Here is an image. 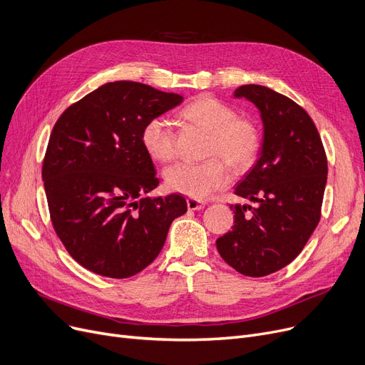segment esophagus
I'll return each instance as SVG.
<instances>
[{"label":"esophagus","instance_id":"34e87169","mask_svg":"<svg viewBox=\"0 0 365 365\" xmlns=\"http://www.w3.org/2000/svg\"><path fill=\"white\" fill-rule=\"evenodd\" d=\"M205 202H202V200H197V199H187V207L190 211H199V210H202V207H205Z\"/></svg>","mask_w":365,"mask_h":365}]
</instances>
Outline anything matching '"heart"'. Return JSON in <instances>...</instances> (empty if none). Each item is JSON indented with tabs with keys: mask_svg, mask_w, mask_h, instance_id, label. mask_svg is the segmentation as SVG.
Returning <instances> with one entry per match:
<instances>
[{
	"mask_svg": "<svg viewBox=\"0 0 365 365\" xmlns=\"http://www.w3.org/2000/svg\"><path fill=\"white\" fill-rule=\"evenodd\" d=\"M180 117L210 133L203 162H178L165 170L166 187L192 199H206L230 181V168L244 172L259 150V130L251 118L220 99L202 95L180 111ZM141 144L153 160L169 162L177 154V133L163 117H153L141 130Z\"/></svg>",
	"mask_w": 365,
	"mask_h": 365,
	"instance_id": "heart-1",
	"label": "heart"
}]
</instances>
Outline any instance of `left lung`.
Returning <instances> with one entry per match:
<instances>
[{
    "label": "left lung",
    "mask_w": 365,
    "mask_h": 365,
    "mask_svg": "<svg viewBox=\"0 0 365 365\" xmlns=\"http://www.w3.org/2000/svg\"><path fill=\"white\" fill-rule=\"evenodd\" d=\"M235 96L251 101L264 125L259 158L235 188L257 206H230L235 225L217 250L239 273L262 277L289 264L317 229L327 155L314 120L292 99L258 84L240 86Z\"/></svg>",
    "instance_id": "8db88e82"
}]
</instances>
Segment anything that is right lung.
<instances>
[{"label": "right lung", "mask_w": 365, "mask_h": 365, "mask_svg": "<svg viewBox=\"0 0 365 365\" xmlns=\"http://www.w3.org/2000/svg\"><path fill=\"white\" fill-rule=\"evenodd\" d=\"M181 102L143 83L114 81L58 118L41 175L53 229L83 267L114 279L140 273L162 251L170 222L185 214L180 195L143 197L159 178L141 130Z\"/></svg>", "instance_id": "1"}]
</instances>
